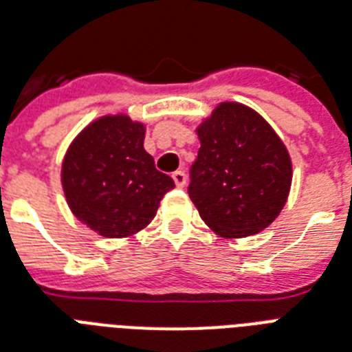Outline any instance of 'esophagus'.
Returning <instances> with one entry per match:
<instances>
[{"mask_svg":"<svg viewBox=\"0 0 352 352\" xmlns=\"http://www.w3.org/2000/svg\"><path fill=\"white\" fill-rule=\"evenodd\" d=\"M173 179L178 188H183L185 185H187V176H185V173H183V170H176V173L173 174Z\"/></svg>","mask_w":352,"mask_h":352,"instance_id":"esophagus-1","label":"esophagus"}]
</instances>
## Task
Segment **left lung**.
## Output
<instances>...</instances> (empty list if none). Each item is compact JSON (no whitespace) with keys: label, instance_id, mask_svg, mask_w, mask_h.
<instances>
[{"label":"left lung","instance_id":"obj_1","mask_svg":"<svg viewBox=\"0 0 352 352\" xmlns=\"http://www.w3.org/2000/svg\"><path fill=\"white\" fill-rule=\"evenodd\" d=\"M201 147L188 196L217 235L237 239L275 221L292 187V158L268 122L237 102H221L197 127Z\"/></svg>","mask_w":352,"mask_h":352}]
</instances>
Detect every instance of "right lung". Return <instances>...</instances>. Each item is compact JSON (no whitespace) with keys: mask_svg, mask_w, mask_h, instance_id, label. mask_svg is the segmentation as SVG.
<instances>
[{"mask_svg":"<svg viewBox=\"0 0 352 352\" xmlns=\"http://www.w3.org/2000/svg\"><path fill=\"white\" fill-rule=\"evenodd\" d=\"M145 126L127 115L91 122L72 142L60 170L66 201L78 221L104 237H127L153 221L174 188L144 149Z\"/></svg>","mask_w":352,"mask_h":352,"instance_id":"1","label":"right lung"}]
</instances>
